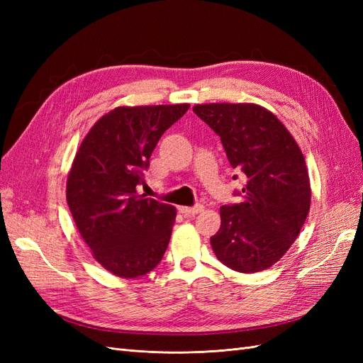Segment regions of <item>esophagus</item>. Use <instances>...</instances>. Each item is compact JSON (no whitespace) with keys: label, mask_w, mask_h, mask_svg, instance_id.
Listing matches in <instances>:
<instances>
[{"label":"esophagus","mask_w":363,"mask_h":363,"mask_svg":"<svg viewBox=\"0 0 363 363\" xmlns=\"http://www.w3.org/2000/svg\"><path fill=\"white\" fill-rule=\"evenodd\" d=\"M203 211V206L201 204H199V206H194V207H186V206H180L179 207V212L180 213H183V215H196V213H200Z\"/></svg>","instance_id":"obj_1"}]
</instances>
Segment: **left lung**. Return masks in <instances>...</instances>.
<instances>
[{
    "mask_svg": "<svg viewBox=\"0 0 363 363\" xmlns=\"http://www.w3.org/2000/svg\"><path fill=\"white\" fill-rule=\"evenodd\" d=\"M194 112L221 138L230 164L247 177L238 192L242 201L219 208L221 227L211 238L215 256L238 272L267 269L291 248L309 213L303 152L279 118L259 104H196Z\"/></svg>",
    "mask_w": 363,
    "mask_h": 363,
    "instance_id": "1",
    "label": "left lung"
}]
</instances>
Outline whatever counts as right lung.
Returning a JSON list of instances; mask_svg holds the SVG:
<instances>
[{
	"label": "right lung",
	"instance_id": "1",
	"mask_svg": "<svg viewBox=\"0 0 363 363\" xmlns=\"http://www.w3.org/2000/svg\"><path fill=\"white\" fill-rule=\"evenodd\" d=\"M189 104L121 106L96 121L74 157L67 201L94 259L123 279L145 276L168 248L175 207L145 199L144 169Z\"/></svg>",
	"mask_w": 363,
	"mask_h": 363
}]
</instances>
